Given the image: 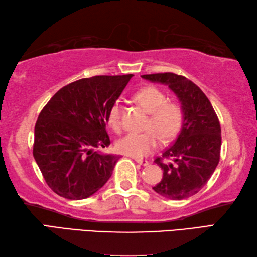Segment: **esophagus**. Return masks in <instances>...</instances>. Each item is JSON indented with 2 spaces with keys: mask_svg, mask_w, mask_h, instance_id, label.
Instances as JSON below:
<instances>
[{
  "mask_svg": "<svg viewBox=\"0 0 257 257\" xmlns=\"http://www.w3.org/2000/svg\"><path fill=\"white\" fill-rule=\"evenodd\" d=\"M135 160H136V162H137L139 165H143V166H148V165H149L148 160L143 159V158H135Z\"/></svg>",
  "mask_w": 257,
  "mask_h": 257,
  "instance_id": "esophagus-1",
  "label": "esophagus"
}]
</instances>
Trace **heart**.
<instances>
[{
  "label": "heart",
  "instance_id": "heart-1",
  "mask_svg": "<svg viewBox=\"0 0 257 257\" xmlns=\"http://www.w3.org/2000/svg\"><path fill=\"white\" fill-rule=\"evenodd\" d=\"M134 100L149 113L144 133L128 134L117 143V149L133 157H144L158 147L160 138L168 143L180 132L184 121V111L180 103L169 101L163 90L147 85L134 95ZM107 122L114 133L122 130V105L112 103L107 114Z\"/></svg>",
  "mask_w": 257,
  "mask_h": 257
}]
</instances>
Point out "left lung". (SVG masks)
<instances>
[{"mask_svg":"<svg viewBox=\"0 0 257 257\" xmlns=\"http://www.w3.org/2000/svg\"><path fill=\"white\" fill-rule=\"evenodd\" d=\"M142 78L168 85L184 111L182 129L175 142L155 163L163 169L162 182L153 187L166 198L180 200L195 195L207 184L220 157V124L212 103L194 82L172 72ZM170 160L166 164L162 160Z\"/></svg>","mask_w":257,"mask_h":257,"instance_id":"left-lung-1","label":"left lung"}]
</instances>
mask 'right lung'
<instances>
[{
    "label": "right lung",
    "instance_id": "right-lung-1",
    "mask_svg": "<svg viewBox=\"0 0 257 257\" xmlns=\"http://www.w3.org/2000/svg\"><path fill=\"white\" fill-rule=\"evenodd\" d=\"M133 74L97 75L61 88L40 112L33 157L45 183L67 199H84L111 177L119 157L105 155L109 108Z\"/></svg>",
    "mask_w": 257,
    "mask_h": 257
}]
</instances>
